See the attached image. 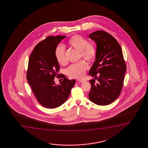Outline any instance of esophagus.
<instances>
[{
    "label": "esophagus",
    "instance_id": "1",
    "mask_svg": "<svg viewBox=\"0 0 148 148\" xmlns=\"http://www.w3.org/2000/svg\"><path fill=\"white\" fill-rule=\"evenodd\" d=\"M85 80H83V79H79L77 82H85Z\"/></svg>",
    "mask_w": 148,
    "mask_h": 148
}]
</instances>
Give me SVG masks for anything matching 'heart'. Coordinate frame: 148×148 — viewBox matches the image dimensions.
<instances>
[{"instance_id":"heart-1","label":"heart","mask_w":148,"mask_h":148,"mask_svg":"<svg viewBox=\"0 0 148 148\" xmlns=\"http://www.w3.org/2000/svg\"><path fill=\"white\" fill-rule=\"evenodd\" d=\"M70 47L79 51L80 57L92 62L95 60L97 56V48L95 44L88 42L86 39L79 35H74L68 41ZM55 56L57 61L61 65L67 63L65 49L63 45H59L55 50ZM88 65L85 61H81L70 65L67 69L68 75L71 78H80L85 74Z\"/></svg>"}]
</instances>
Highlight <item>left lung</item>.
Returning <instances> with one entry per match:
<instances>
[{"mask_svg": "<svg viewBox=\"0 0 148 148\" xmlns=\"http://www.w3.org/2000/svg\"><path fill=\"white\" fill-rule=\"evenodd\" d=\"M89 37L97 43V51L95 61L89 71V75L95 78L89 80V99L98 105H108L121 93L126 70L125 62L119 43L109 33L97 31L89 34Z\"/></svg>", "mask_w": 148, "mask_h": 148, "instance_id": "8db88e82", "label": "left lung"}]
</instances>
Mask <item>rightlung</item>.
<instances>
[{"mask_svg":"<svg viewBox=\"0 0 148 148\" xmlns=\"http://www.w3.org/2000/svg\"><path fill=\"white\" fill-rule=\"evenodd\" d=\"M65 37H47L35 46L29 59L27 81L39 103L49 109L64 103L75 85V80H69L65 75L58 73L60 67L56 58L55 50ZM55 77L63 78L60 85L55 84Z\"/></svg>","mask_w":148,"mask_h":148,"instance_id":"add662e5","label":"right lung"}]
</instances>
